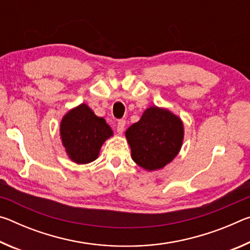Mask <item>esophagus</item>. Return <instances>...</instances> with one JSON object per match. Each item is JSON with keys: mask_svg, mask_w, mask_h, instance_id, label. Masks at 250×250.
<instances>
[{"mask_svg": "<svg viewBox=\"0 0 250 250\" xmlns=\"http://www.w3.org/2000/svg\"><path fill=\"white\" fill-rule=\"evenodd\" d=\"M125 120H119L117 124V132L118 133H122L125 131Z\"/></svg>", "mask_w": 250, "mask_h": 250, "instance_id": "1", "label": "esophagus"}]
</instances>
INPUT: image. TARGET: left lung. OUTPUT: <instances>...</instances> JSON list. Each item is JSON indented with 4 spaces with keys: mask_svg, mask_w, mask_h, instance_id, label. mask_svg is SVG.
Instances as JSON below:
<instances>
[{
    "mask_svg": "<svg viewBox=\"0 0 250 250\" xmlns=\"http://www.w3.org/2000/svg\"><path fill=\"white\" fill-rule=\"evenodd\" d=\"M125 138L131 158L145 170H161L176 158L184 140V125L167 108L152 105L130 125Z\"/></svg>",
    "mask_w": 250,
    "mask_h": 250,
    "instance_id": "8db88e82",
    "label": "left lung"
}]
</instances>
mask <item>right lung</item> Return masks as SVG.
<instances>
[{
  "mask_svg": "<svg viewBox=\"0 0 250 250\" xmlns=\"http://www.w3.org/2000/svg\"><path fill=\"white\" fill-rule=\"evenodd\" d=\"M59 135L67 156L77 164H87L98 158L101 146L112 137L113 131L89 105L80 104L62 118Z\"/></svg>",
  "mask_w": 250,
  "mask_h": 250,
  "instance_id": "obj_1",
  "label": "right lung"
}]
</instances>
